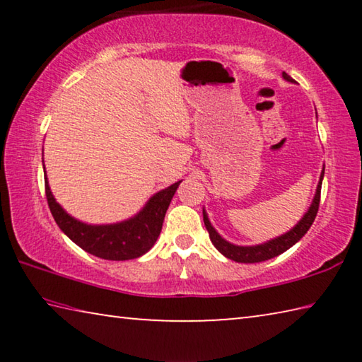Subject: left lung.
Wrapping results in <instances>:
<instances>
[{
	"label": "left lung",
	"mask_w": 362,
	"mask_h": 362,
	"mask_svg": "<svg viewBox=\"0 0 362 362\" xmlns=\"http://www.w3.org/2000/svg\"><path fill=\"white\" fill-rule=\"evenodd\" d=\"M284 79L287 81H293V79L287 75L284 71L283 73ZM322 177H324V169H322V174H321V180L317 183V188H316V194H315V199L313 203H311L308 212L305 214L303 218L300 220V222L293 226L291 231H287L286 235L279 236V238H274V240L268 241L265 244H259V246H235V244H230L228 241H225L222 236L218 235V233L212 228V225L209 222V218H207L206 212L203 211V218H204V225H206V230L209 231V238L214 246L218 250L220 254H223L225 257H228L230 260H235V262H240V263H259V262H265L273 259V257H276L279 254L286 252L287 249L292 247L293 244L297 241L302 240L305 236V233L310 230V226L313 225L315 218H316V214L317 209H320V199H321V185H322Z\"/></svg>",
	"instance_id": "left-lung-1"
}]
</instances>
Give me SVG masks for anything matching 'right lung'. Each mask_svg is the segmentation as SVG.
Here are the masks:
<instances>
[{
  "instance_id": "1",
  "label": "right lung",
  "mask_w": 362,
  "mask_h": 362,
  "mask_svg": "<svg viewBox=\"0 0 362 362\" xmlns=\"http://www.w3.org/2000/svg\"><path fill=\"white\" fill-rule=\"evenodd\" d=\"M180 182L156 193L134 218L115 225H86L78 222L56 203L47 179H45V189L54 220L73 243L100 259L131 260L148 252L156 243L170 199Z\"/></svg>"
}]
</instances>
